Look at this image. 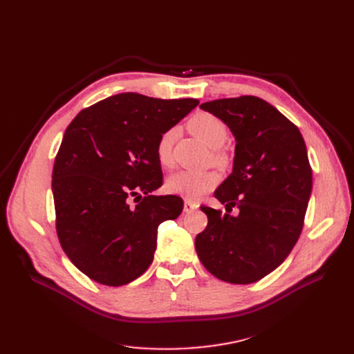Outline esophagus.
Masks as SVG:
<instances>
[{
  "label": "esophagus",
  "instance_id": "1",
  "mask_svg": "<svg viewBox=\"0 0 354 354\" xmlns=\"http://www.w3.org/2000/svg\"><path fill=\"white\" fill-rule=\"evenodd\" d=\"M198 207H199L198 202L191 201V199H185V203H183V211H185V212H192V211H195Z\"/></svg>",
  "mask_w": 354,
  "mask_h": 354
}]
</instances>
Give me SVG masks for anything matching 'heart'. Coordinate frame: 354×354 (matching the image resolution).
<instances>
[{"instance_id":"heart-1","label":"heart","mask_w":354,"mask_h":354,"mask_svg":"<svg viewBox=\"0 0 354 354\" xmlns=\"http://www.w3.org/2000/svg\"><path fill=\"white\" fill-rule=\"evenodd\" d=\"M189 132L212 147V160L216 165H227L228 155L219 149L228 138V126L218 116L208 111H198L187 123ZM176 139V129H166L156 143V155L162 166L172 165V147ZM219 183L216 171H179L172 174L166 180V188L171 194L180 195L187 199H198L211 192Z\"/></svg>"}]
</instances>
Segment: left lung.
<instances>
[{
	"label": "left lung",
	"instance_id": "1",
	"mask_svg": "<svg viewBox=\"0 0 354 354\" xmlns=\"http://www.w3.org/2000/svg\"><path fill=\"white\" fill-rule=\"evenodd\" d=\"M235 136L234 171L215 198L227 212L201 207L208 225L196 235L201 263L231 284H251L288 257L304 227L313 188L306 142L291 120L255 96L201 104ZM240 209L236 217L229 212Z\"/></svg>",
	"mask_w": 354,
	"mask_h": 354
}]
</instances>
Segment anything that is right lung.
<instances>
[{"instance_id":"add662e5","label":"right lung","mask_w":354,"mask_h":354,"mask_svg":"<svg viewBox=\"0 0 354 354\" xmlns=\"http://www.w3.org/2000/svg\"><path fill=\"white\" fill-rule=\"evenodd\" d=\"M198 104L120 93L67 126L53 167L55 231L70 261L93 281L120 287L152 264L159 224L183 209L176 195H151L163 182L156 143Z\"/></svg>"}]
</instances>
